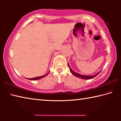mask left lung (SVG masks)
<instances>
[{
	"mask_svg": "<svg viewBox=\"0 0 121 121\" xmlns=\"http://www.w3.org/2000/svg\"><path fill=\"white\" fill-rule=\"evenodd\" d=\"M68 67H69V70H70V72L71 73H72V74H73V75H74L75 76L77 77H78V78H79L83 79H90L93 78L95 77V76H97L100 73V71H100L99 73H97V74H95V75H91V76L83 75L79 74V73H76L75 71H73V69L70 68V65H69L68 63Z\"/></svg>",
	"mask_w": 121,
	"mask_h": 121,
	"instance_id": "obj_1",
	"label": "left lung"
}]
</instances>
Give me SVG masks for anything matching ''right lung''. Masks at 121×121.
<instances>
[{"label":"right lung","instance_id":"obj_1","mask_svg":"<svg viewBox=\"0 0 121 121\" xmlns=\"http://www.w3.org/2000/svg\"><path fill=\"white\" fill-rule=\"evenodd\" d=\"M48 72L46 73V75H43V76H39V77H34V78H27L28 79H29V80H38V79H41L42 78H43L44 77L46 76L47 75H48Z\"/></svg>","mask_w":121,"mask_h":121}]
</instances>
